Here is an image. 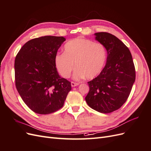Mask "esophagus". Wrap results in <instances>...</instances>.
Returning a JSON list of instances; mask_svg holds the SVG:
<instances>
[{"label":"esophagus","mask_w":151,"mask_h":151,"mask_svg":"<svg viewBox=\"0 0 151 151\" xmlns=\"http://www.w3.org/2000/svg\"><path fill=\"white\" fill-rule=\"evenodd\" d=\"M79 84V83H74V82H71V86H72V87H75V86H78Z\"/></svg>","instance_id":"34e87169"}]
</instances>
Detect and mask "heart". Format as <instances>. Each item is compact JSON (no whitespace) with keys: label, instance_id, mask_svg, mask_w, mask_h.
Masks as SVG:
<instances>
[{"label":"heart","instance_id":"obj_1","mask_svg":"<svg viewBox=\"0 0 151 151\" xmlns=\"http://www.w3.org/2000/svg\"><path fill=\"white\" fill-rule=\"evenodd\" d=\"M106 58V49L102 43L79 37L65 44L63 53L57 54L55 62L58 72L64 78L70 76L76 67L74 79L80 80L85 77L93 79L103 70Z\"/></svg>","mask_w":151,"mask_h":151}]
</instances>
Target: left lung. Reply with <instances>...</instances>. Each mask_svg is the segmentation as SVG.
Here are the masks:
<instances>
[{"instance_id":"1","label":"left lung","mask_w":151,"mask_h":151,"mask_svg":"<svg viewBox=\"0 0 151 151\" xmlns=\"http://www.w3.org/2000/svg\"><path fill=\"white\" fill-rule=\"evenodd\" d=\"M94 35L106 48L108 56L100 74L88 83L89 91L85 99L94 110L109 113L119 109L129 98L135 80V66L129 49L115 36L106 32Z\"/></svg>"}]
</instances>
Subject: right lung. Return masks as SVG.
I'll list each match as a JSON object with an SVG mask.
<instances>
[{
  "mask_svg": "<svg viewBox=\"0 0 151 151\" xmlns=\"http://www.w3.org/2000/svg\"><path fill=\"white\" fill-rule=\"evenodd\" d=\"M65 38L45 36L26 42L14 62L16 87L32 111L47 115L60 109L71 90L70 82L58 75L55 59Z\"/></svg>",
  "mask_w": 151,
  "mask_h": 151,
  "instance_id": "1",
  "label": "right lung"
}]
</instances>
